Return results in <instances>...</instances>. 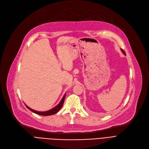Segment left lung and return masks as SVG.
I'll use <instances>...</instances> for the list:
<instances>
[{
	"label": "left lung",
	"instance_id": "obj_1",
	"mask_svg": "<svg viewBox=\"0 0 149 149\" xmlns=\"http://www.w3.org/2000/svg\"><path fill=\"white\" fill-rule=\"evenodd\" d=\"M121 51H122V52H123V54H124V55H126V53H125V52H124V50H123V49H121Z\"/></svg>",
	"mask_w": 149,
	"mask_h": 149
}]
</instances>
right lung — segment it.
Segmentation results:
<instances>
[{
    "mask_svg": "<svg viewBox=\"0 0 149 149\" xmlns=\"http://www.w3.org/2000/svg\"><path fill=\"white\" fill-rule=\"evenodd\" d=\"M65 97H66V93L64 95V96L63 97L61 100L60 101V102L59 103V104L58 105H57L56 107H54V108L51 109V110H49L48 111H45V112H39V111H36L35 110H33V109H31L30 107H29L28 106H27L26 104L25 106H26V107L29 109V110L31 111H32L33 112L36 113V114H38V115H42V116H49V115H54L55 113H57L59 111L60 109L61 108V107L63 106V104L64 103V101H65Z\"/></svg>",
    "mask_w": 149,
    "mask_h": 149,
    "instance_id": "obj_1",
    "label": "right lung"
}]
</instances>
